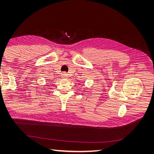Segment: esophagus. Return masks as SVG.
Masks as SVG:
<instances>
[{"mask_svg":"<svg viewBox=\"0 0 154 154\" xmlns=\"http://www.w3.org/2000/svg\"><path fill=\"white\" fill-rule=\"evenodd\" d=\"M62 78H67V74L66 73H63L62 74Z\"/></svg>","mask_w":154,"mask_h":154,"instance_id":"esophagus-1","label":"esophagus"}]
</instances>
